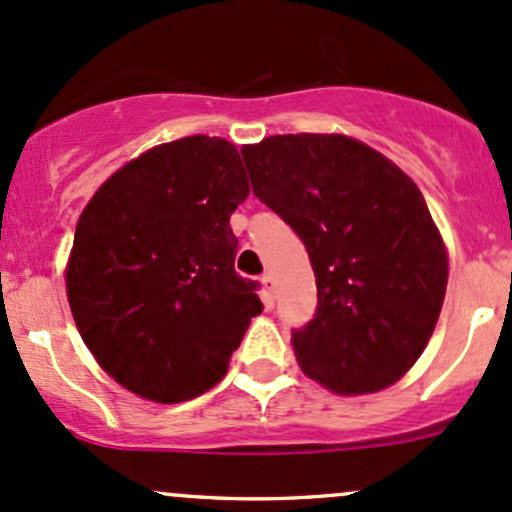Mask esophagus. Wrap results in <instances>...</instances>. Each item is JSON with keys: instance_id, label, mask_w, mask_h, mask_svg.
<instances>
[{"instance_id": "esophagus-1", "label": "esophagus", "mask_w": 512, "mask_h": 512, "mask_svg": "<svg viewBox=\"0 0 512 512\" xmlns=\"http://www.w3.org/2000/svg\"><path fill=\"white\" fill-rule=\"evenodd\" d=\"M261 285H263V290H266V295H276V278H273L271 273H263Z\"/></svg>"}]
</instances>
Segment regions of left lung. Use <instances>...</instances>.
Masks as SVG:
<instances>
[{
  "instance_id": "1",
  "label": "left lung",
  "mask_w": 512,
  "mask_h": 512,
  "mask_svg": "<svg viewBox=\"0 0 512 512\" xmlns=\"http://www.w3.org/2000/svg\"><path fill=\"white\" fill-rule=\"evenodd\" d=\"M251 188L310 254L317 312L293 332L307 378L337 395L393 386L430 342L449 256L420 188L344 134H278L241 148Z\"/></svg>"
}]
</instances>
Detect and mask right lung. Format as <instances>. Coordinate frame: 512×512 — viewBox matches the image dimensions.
<instances>
[{
	"label": "right lung",
	"instance_id": "right-lung-1",
	"mask_svg": "<svg viewBox=\"0 0 512 512\" xmlns=\"http://www.w3.org/2000/svg\"><path fill=\"white\" fill-rule=\"evenodd\" d=\"M246 197L236 146L197 134L148 148L87 202L65 290L82 342L119 386L170 405L222 381L263 310L234 271L229 217Z\"/></svg>",
	"mask_w": 512,
	"mask_h": 512
}]
</instances>
